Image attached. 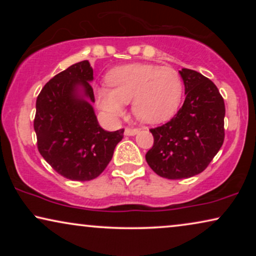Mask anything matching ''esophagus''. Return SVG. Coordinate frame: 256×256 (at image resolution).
I'll use <instances>...</instances> for the list:
<instances>
[{
	"mask_svg": "<svg viewBox=\"0 0 256 256\" xmlns=\"http://www.w3.org/2000/svg\"><path fill=\"white\" fill-rule=\"evenodd\" d=\"M138 132V129L136 128H126L124 129V135L126 136H134Z\"/></svg>",
	"mask_w": 256,
	"mask_h": 256,
	"instance_id": "obj_1",
	"label": "esophagus"
}]
</instances>
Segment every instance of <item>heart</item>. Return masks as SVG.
I'll list each match as a JSON object with an SVG mask.
<instances>
[{"instance_id": "b5f03b06", "label": "heart", "mask_w": 256, "mask_h": 256, "mask_svg": "<svg viewBox=\"0 0 256 256\" xmlns=\"http://www.w3.org/2000/svg\"><path fill=\"white\" fill-rule=\"evenodd\" d=\"M110 90H96V104L110 118L124 113V104L132 101V112L144 124L169 120L180 104L183 85L177 71L152 64H130L107 74Z\"/></svg>"}]
</instances>
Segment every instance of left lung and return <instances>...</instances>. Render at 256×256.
I'll return each mask as SVG.
<instances>
[{"mask_svg": "<svg viewBox=\"0 0 256 256\" xmlns=\"http://www.w3.org/2000/svg\"><path fill=\"white\" fill-rule=\"evenodd\" d=\"M180 74L186 96L183 106L166 124L150 129L154 146L146 155L149 166L168 180L204 171L225 138V104L216 86L194 70L182 68Z\"/></svg>", "mask_w": 256, "mask_h": 256, "instance_id": "8db88e82", "label": "left lung"}]
</instances>
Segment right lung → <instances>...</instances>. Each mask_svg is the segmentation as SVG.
Masks as SVG:
<instances>
[{"label":"right lung","instance_id":"right-lung-1","mask_svg":"<svg viewBox=\"0 0 256 256\" xmlns=\"http://www.w3.org/2000/svg\"><path fill=\"white\" fill-rule=\"evenodd\" d=\"M93 68L88 60L54 76L36 101L34 128L43 158L65 178L85 182L106 169L124 129L100 127L94 102Z\"/></svg>","mask_w":256,"mask_h":256}]
</instances>
